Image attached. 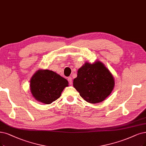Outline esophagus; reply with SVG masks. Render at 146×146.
Wrapping results in <instances>:
<instances>
[{
  "label": "esophagus",
  "mask_w": 146,
  "mask_h": 146,
  "mask_svg": "<svg viewBox=\"0 0 146 146\" xmlns=\"http://www.w3.org/2000/svg\"><path fill=\"white\" fill-rule=\"evenodd\" d=\"M67 80H68L69 84L70 85H72V77H68Z\"/></svg>",
  "instance_id": "obj_1"
}]
</instances>
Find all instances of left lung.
<instances>
[{
    "mask_svg": "<svg viewBox=\"0 0 146 146\" xmlns=\"http://www.w3.org/2000/svg\"><path fill=\"white\" fill-rule=\"evenodd\" d=\"M73 86L84 100L96 104L104 101L111 94L114 87V80L102 62L85 63L78 70Z\"/></svg>",
    "mask_w": 146,
    "mask_h": 146,
    "instance_id": "1",
    "label": "left lung"
}]
</instances>
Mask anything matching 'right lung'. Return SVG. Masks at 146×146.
Here are the masks:
<instances>
[{
	"label": "right lung",
	"instance_id": "obj_1",
	"mask_svg": "<svg viewBox=\"0 0 146 146\" xmlns=\"http://www.w3.org/2000/svg\"><path fill=\"white\" fill-rule=\"evenodd\" d=\"M67 80L51 70L37 71L31 80V91L38 101L50 104L60 98L65 87L68 86Z\"/></svg>",
	"mask_w": 146,
	"mask_h": 146
}]
</instances>
